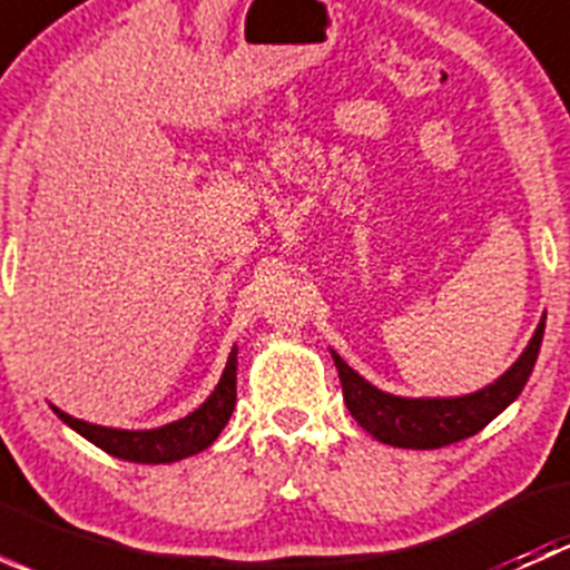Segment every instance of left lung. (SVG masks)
Instances as JSON below:
<instances>
[{
    "instance_id": "8db88e82",
    "label": "left lung",
    "mask_w": 570,
    "mask_h": 570,
    "mask_svg": "<svg viewBox=\"0 0 570 570\" xmlns=\"http://www.w3.org/2000/svg\"><path fill=\"white\" fill-rule=\"evenodd\" d=\"M543 327L546 317L540 320L521 358L497 383L485 386L482 392L450 396V400H407V396L386 394L366 383L358 372L350 370L336 353L331 355L338 370V381H342L344 402L366 433L375 435L383 444L402 446V450H439V446L455 444V441L480 433L521 394V389L530 381L534 361H538Z\"/></svg>"
}]
</instances>
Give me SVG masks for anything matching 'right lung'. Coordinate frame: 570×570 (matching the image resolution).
Returning a JSON list of instances; mask_svg holds the SVG:
<instances>
[{
    "label": "right lung",
    "mask_w": 570,
    "mask_h": 570,
    "mask_svg": "<svg viewBox=\"0 0 570 570\" xmlns=\"http://www.w3.org/2000/svg\"><path fill=\"white\" fill-rule=\"evenodd\" d=\"M234 402H237V347L228 355V364L226 370H223L220 383H217L215 392L209 394V400H206L198 411L178 419L174 424H165V428L112 430L68 416L60 407H55V413L68 424V428H73L79 435H85L90 444L109 452V455L120 458V461L174 463L181 461V458L198 455L200 450H206V446L220 435V430L226 428L228 419H232Z\"/></svg>",
    "instance_id": "right-lung-1"
}]
</instances>
